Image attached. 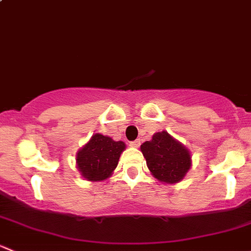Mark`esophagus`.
<instances>
[{"label": "esophagus", "instance_id": "34e87169", "mask_svg": "<svg viewBox=\"0 0 251 251\" xmlns=\"http://www.w3.org/2000/svg\"><path fill=\"white\" fill-rule=\"evenodd\" d=\"M141 144V141L140 140H136V141H132L130 142V147H132V148H138Z\"/></svg>", "mask_w": 251, "mask_h": 251}]
</instances>
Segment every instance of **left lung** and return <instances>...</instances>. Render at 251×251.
<instances>
[{"label": "left lung", "instance_id": "left-lung-1", "mask_svg": "<svg viewBox=\"0 0 251 251\" xmlns=\"http://www.w3.org/2000/svg\"><path fill=\"white\" fill-rule=\"evenodd\" d=\"M141 151L149 171L164 183L174 184L182 181L192 166L188 149L166 131L153 135L151 141L142 144Z\"/></svg>", "mask_w": 251, "mask_h": 251}]
</instances>
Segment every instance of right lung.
Returning a JSON list of instances; mask_svg holds the SVG:
<instances>
[{
    "label": "right lung",
    "instance_id": "obj_1",
    "mask_svg": "<svg viewBox=\"0 0 251 251\" xmlns=\"http://www.w3.org/2000/svg\"><path fill=\"white\" fill-rule=\"evenodd\" d=\"M125 148L124 142H116L108 136L96 133L77 151L78 171L87 181H104L115 170L120 154Z\"/></svg>",
    "mask_w": 251,
    "mask_h": 251
}]
</instances>
